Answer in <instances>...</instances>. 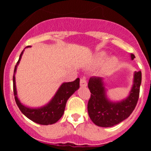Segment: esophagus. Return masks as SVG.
<instances>
[{
  "instance_id": "1",
  "label": "esophagus",
  "mask_w": 151,
  "mask_h": 151,
  "mask_svg": "<svg viewBox=\"0 0 151 151\" xmlns=\"http://www.w3.org/2000/svg\"><path fill=\"white\" fill-rule=\"evenodd\" d=\"M80 85H81V87H86L87 86V81H86L85 77H82L80 79Z\"/></svg>"
}]
</instances>
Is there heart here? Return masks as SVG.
<instances>
[{
    "mask_svg": "<svg viewBox=\"0 0 151 151\" xmlns=\"http://www.w3.org/2000/svg\"><path fill=\"white\" fill-rule=\"evenodd\" d=\"M106 59V54H105L104 52H101L99 54H97V57L95 58V60H94V63L96 65H101L104 62L105 60ZM117 60L116 59L115 57H113V58H110V60H108L106 61V64L104 66V69L106 71H108V70H110V69H113L116 66L117 64Z\"/></svg>",
    "mask_w": 151,
    "mask_h": 151,
    "instance_id": "b5f03b06",
    "label": "heart"
}]
</instances>
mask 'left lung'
I'll return each mask as SVG.
<instances>
[{
	"label": "left lung",
	"mask_w": 151,
	"mask_h": 151,
	"mask_svg": "<svg viewBox=\"0 0 151 151\" xmlns=\"http://www.w3.org/2000/svg\"><path fill=\"white\" fill-rule=\"evenodd\" d=\"M134 60V54H131ZM141 72H135L134 84L129 97L121 102L113 103L106 98L103 79L92 76L89 79L88 87L91 97L88 103V112L91 121L101 127H112L125 120L132 114L138 101Z\"/></svg>",
	"instance_id": "obj_1"
}]
</instances>
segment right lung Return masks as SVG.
<instances>
[{
	"mask_svg": "<svg viewBox=\"0 0 151 151\" xmlns=\"http://www.w3.org/2000/svg\"><path fill=\"white\" fill-rule=\"evenodd\" d=\"M22 54H23V50L21 53L18 62L15 66L13 77V94L15 96V101L17 106L24 115L36 123L45 125L55 123L63 115L67 100L79 88V78H77L73 82H65V83L62 84V85L56 93L55 96L53 97V99L46 106L38 108V109H31V108L26 107V106H23L17 98L15 82L16 70H17V65L19 63Z\"/></svg>",
	"mask_w": 151,
	"mask_h": 151,
	"instance_id": "add662e5",
	"label": "right lung"
}]
</instances>
